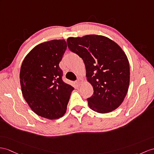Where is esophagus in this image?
Returning <instances> with one entry per match:
<instances>
[{
    "instance_id": "esophagus-1",
    "label": "esophagus",
    "mask_w": 154,
    "mask_h": 154,
    "mask_svg": "<svg viewBox=\"0 0 154 154\" xmlns=\"http://www.w3.org/2000/svg\"><path fill=\"white\" fill-rule=\"evenodd\" d=\"M83 82H84L83 78H78V79L77 80L76 84H77L78 85H81L82 83H83Z\"/></svg>"
}]
</instances>
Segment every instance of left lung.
I'll return each instance as SVG.
<instances>
[{"instance_id": "left-lung-1", "label": "left lung", "mask_w": 154, "mask_h": 154, "mask_svg": "<svg viewBox=\"0 0 154 154\" xmlns=\"http://www.w3.org/2000/svg\"><path fill=\"white\" fill-rule=\"evenodd\" d=\"M68 47L83 59L86 77L93 86L88 105L100 114L112 112L123 103L128 91L130 67L121 47L106 36L96 35L69 37Z\"/></svg>"}]
</instances>
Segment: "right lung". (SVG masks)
I'll list each match as a JSON object with an SVG mask.
<instances>
[{
    "mask_svg": "<svg viewBox=\"0 0 154 154\" xmlns=\"http://www.w3.org/2000/svg\"><path fill=\"white\" fill-rule=\"evenodd\" d=\"M65 40H52L37 45L26 55L20 78L22 94L36 114L49 119L65 114L74 88L62 80L59 64L66 50Z\"/></svg>",
    "mask_w": 154,
    "mask_h": 154,
    "instance_id": "add662e5",
    "label": "right lung"
}]
</instances>
